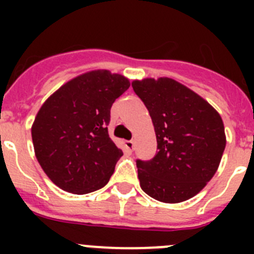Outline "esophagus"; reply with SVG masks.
Wrapping results in <instances>:
<instances>
[{
	"label": "esophagus",
	"mask_w": 254,
	"mask_h": 254,
	"mask_svg": "<svg viewBox=\"0 0 254 254\" xmlns=\"http://www.w3.org/2000/svg\"><path fill=\"white\" fill-rule=\"evenodd\" d=\"M125 145H126V149L128 150L129 152L133 151V149H134V143H133V141H126Z\"/></svg>",
	"instance_id": "esophagus-1"
}]
</instances>
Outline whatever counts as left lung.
<instances>
[{
  "label": "left lung",
  "instance_id": "1",
  "mask_svg": "<svg viewBox=\"0 0 254 254\" xmlns=\"http://www.w3.org/2000/svg\"><path fill=\"white\" fill-rule=\"evenodd\" d=\"M146 105L158 141V154L137 160L145 193L165 203L187 201L215 176L225 150L220 114L203 98L169 77L132 82Z\"/></svg>",
  "mask_w": 254,
  "mask_h": 254
}]
</instances>
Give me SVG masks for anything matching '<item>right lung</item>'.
<instances>
[{
  "label": "right lung",
  "instance_id": "right-lung-1",
  "mask_svg": "<svg viewBox=\"0 0 254 254\" xmlns=\"http://www.w3.org/2000/svg\"><path fill=\"white\" fill-rule=\"evenodd\" d=\"M129 80L108 69L76 76L43 103L31 126L35 156L61 190L90 193L107 185L123 155L108 134L111 108Z\"/></svg>",
  "mask_w": 254,
  "mask_h": 254
}]
</instances>
